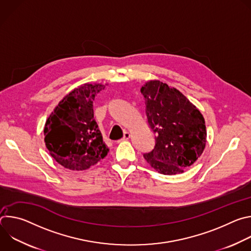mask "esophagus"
Wrapping results in <instances>:
<instances>
[{
	"mask_svg": "<svg viewBox=\"0 0 251 251\" xmlns=\"http://www.w3.org/2000/svg\"><path fill=\"white\" fill-rule=\"evenodd\" d=\"M130 138V133L129 132H125L124 133V136L122 138V140H128Z\"/></svg>",
	"mask_w": 251,
	"mask_h": 251,
	"instance_id": "esophagus-1",
	"label": "esophagus"
}]
</instances>
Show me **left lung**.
Listing matches in <instances>:
<instances>
[{"instance_id":"1","label":"left lung","mask_w":251,"mask_h":251,"mask_svg":"<svg viewBox=\"0 0 251 251\" xmlns=\"http://www.w3.org/2000/svg\"><path fill=\"white\" fill-rule=\"evenodd\" d=\"M141 92L156 142L154 149L144 154L145 160L163 175L184 173L205 147L206 127L202 114L181 91L160 80L148 81Z\"/></svg>"}]
</instances>
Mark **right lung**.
<instances>
[{"mask_svg": "<svg viewBox=\"0 0 251 251\" xmlns=\"http://www.w3.org/2000/svg\"><path fill=\"white\" fill-rule=\"evenodd\" d=\"M105 85L84 83L71 90L46 121V147L65 169L87 170L108 154L93 115V100Z\"/></svg>", "mask_w": 251, "mask_h": 251, "instance_id": "obj_1", "label": "right lung"}]
</instances>
